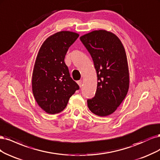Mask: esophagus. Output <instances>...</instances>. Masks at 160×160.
<instances>
[{
  "label": "esophagus",
  "instance_id": "esophagus-1",
  "mask_svg": "<svg viewBox=\"0 0 160 160\" xmlns=\"http://www.w3.org/2000/svg\"><path fill=\"white\" fill-rule=\"evenodd\" d=\"M77 82H78V84L80 87H81L82 86V80H78Z\"/></svg>",
  "mask_w": 160,
  "mask_h": 160
}]
</instances>
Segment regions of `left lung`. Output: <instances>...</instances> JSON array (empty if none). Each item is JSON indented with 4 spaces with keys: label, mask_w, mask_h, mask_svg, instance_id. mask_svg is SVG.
<instances>
[{
    "label": "left lung",
    "mask_w": 160,
    "mask_h": 160,
    "mask_svg": "<svg viewBox=\"0 0 160 160\" xmlns=\"http://www.w3.org/2000/svg\"><path fill=\"white\" fill-rule=\"evenodd\" d=\"M93 60L98 85L94 98L88 99L90 110L99 116L114 112L129 88V71L124 48L115 34L95 30L80 38Z\"/></svg>",
    "instance_id": "8db88e82"
}]
</instances>
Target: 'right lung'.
I'll return each mask as SVG.
<instances>
[{"instance_id": "add662e5", "label": "right lung", "mask_w": 160, "mask_h": 160, "mask_svg": "<svg viewBox=\"0 0 160 160\" xmlns=\"http://www.w3.org/2000/svg\"><path fill=\"white\" fill-rule=\"evenodd\" d=\"M79 34L61 31L50 36L39 50L32 73V92L39 106L55 114L66 107L80 87L70 77L64 58Z\"/></svg>"}]
</instances>
